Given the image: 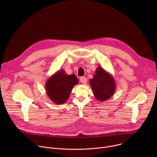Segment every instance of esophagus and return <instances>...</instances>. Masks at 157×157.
Wrapping results in <instances>:
<instances>
[{
  "label": "esophagus",
  "mask_w": 157,
  "mask_h": 157,
  "mask_svg": "<svg viewBox=\"0 0 157 157\" xmlns=\"http://www.w3.org/2000/svg\"><path fill=\"white\" fill-rule=\"evenodd\" d=\"M79 79H80V81H81V83H82V84H86V82H87V79H86L85 77L81 76V77H80Z\"/></svg>",
  "instance_id": "esophagus-1"
}]
</instances>
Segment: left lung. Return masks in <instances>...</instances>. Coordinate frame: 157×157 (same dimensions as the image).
Masks as SVG:
<instances>
[{
	"label": "left lung",
	"instance_id": "obj_1",
	"mask_svg": "<svg viewBox=\"0 0 157 157\" xmlns=\"http://www.w3.org/2000/svg\"><path fill=\"white\" fill-rule=\"evenodd\" d=\"M89 82L96 99L99 101L110 99L116 91V85L114 77L102 67H98L93 78Z\"/></svg>",
	"mask_w": 157,
	"mask_h": 157
}]
</instances>
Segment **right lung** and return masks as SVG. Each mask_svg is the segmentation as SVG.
<instances>
[{"instance_id": "obj_1", "label": "right lung", "mask_w": 157, "mask_h": 157, "mask_svg": "<svg viewBox=\"0 0 157 157\" xmlns=\"http://www.w3.org/2000/svg\"><path fill=\"white\" fill-rule=\"evenodd\" d=\"M78 83L75 75H68L64 70H58L46 81V93L54 104H62L68 99L73 87Z\"/></svg>"}]
</instances>
